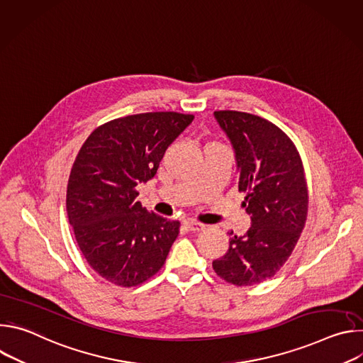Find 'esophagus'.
<instances>
[{
	"label": "esophagus",
	"instance_id": "34e87169",
	"mask_svg": "<svg viewBox=\"0 0 363 363\" xmlns=\"http://www.w3.org/2000/svg\"><path fill=\"white\" fill-rule=\"evenodd\" d=\"M184 224H185V227H186L189 231H202V230L205 228L203 224H201V223H198V221H195V220H186Z\"/></svg>",
	"mask_w": 363,
	"mask_h": 363
}]
</instances>
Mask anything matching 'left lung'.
Masks as SVG:
<instances>
[{
  "instance_id": "1",
  "label": "left lung",
  "mask_w": 363,
  "mask_h": 363,
  "mask_svg": "<svg viewBox=\"0 0 363 363\" xmlns=\"http://www.w3.org/2000/svg\"><path fill=\"white\" fill-rule=\"evenodd\" d=\"M228 135L240 171L238 191L251 216L244 237L230 233V248L213 269L234 286L272 279L289 260L306 225L308 189L293 140L270 121L245 112H214Z\"/></svg>"
}]
</instances>
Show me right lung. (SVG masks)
Returning <instances> with one entry per match:
<instances>
[{
  "label": "right lung",
  "instance_id": "right-lung-1",
  "mask_svg": "<svg viewBox=\"0 0 363 363\" xmlns=\"http://www.w3.org/2000/svg\"><path fill=\"white\" fill-rule=\"evenodd\" d=\"M194 115L147 112L96 128L70 171L66 206L77 245L103 279L135 287L157 274L179 234V221L136 201L139 182L155 177L167 147Z\"/></svg>",
  "mask_w": 363,
  "mask_h": 363
}]
</instances>
